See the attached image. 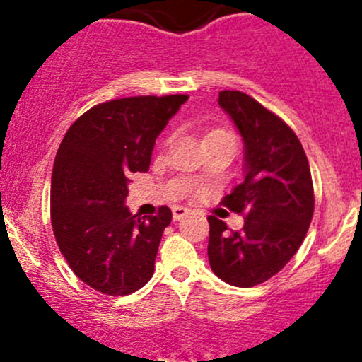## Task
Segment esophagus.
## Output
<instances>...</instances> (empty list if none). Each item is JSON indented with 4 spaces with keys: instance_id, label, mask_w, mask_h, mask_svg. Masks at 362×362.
I'll use <instances>...</instances> for the list:
<instances>
[{
    "instance_id": "1",
    "label": "esophagus",
    "mask_w": 362,
    "mask_h": 362,
    "mask_svg": "<svg viewBox=\"0 0 362 362\" xmlns=\"http://www.w3.org/2000/svg\"><path fill=\"white\" fill-rule=\"evenodd\" d=\"M173 221H180L182 217H185V215L189 214V208L185 206H173Z\"/></svg>"
}]
</instances>
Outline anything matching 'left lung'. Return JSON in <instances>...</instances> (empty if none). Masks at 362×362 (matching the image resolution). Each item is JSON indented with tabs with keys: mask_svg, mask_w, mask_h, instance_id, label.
I'll return each instance as SVG.
<instances>
[{
	"mask_svg": "<svg viewBox=\"0 0 362 362\" xmlns=\"http://www.w3.org/2000/svg\"><path fill=\"white\" fill-rule=\"evenodd\" d=\"M218 105L245 144V180L221 204L245 221L233 231L208 217V261L229 286L254 287L276 275L301 247L315 206L312 173L301 141L279 115L240 90H221Z\"/></svg>",
	"mask_w": 362,
	"mask_h": 362,
	"instance_id": "obj_1",
	"label": "left lung"
}]
</instances>
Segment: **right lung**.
Wrapping results in <instances>:
<instances>
[{
	"label": "right lung",
	"mask_w": 362,
	"mask_h": 362,
	"mask_svg": "<svg viewBox=\"0 0 362 362\" xmlns=\"http://www.w3.org/2000/svg\"><path fill=\"white\" fill-rule=\"evenodd\" d=\"M187 94L105 101L80 115L59 145L50 182V221L69 268L93 289H141L171 210L138 217L124 204L131 173L148 171L156 138Z\"/></svg>",
	"instance_id": "obj_1"
}]
</instances>
